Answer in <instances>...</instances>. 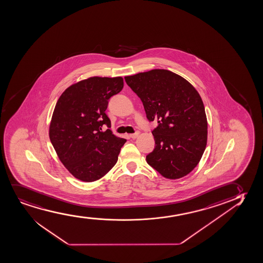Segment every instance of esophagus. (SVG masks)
Returning <instances> with one entry per match:
<instances>
[{
  "mask_svg": "<svg viewBox=\"0 0 263 263\" xmlns=\"http://www.w3.org/2000/svg\"><path fill=\"white\" fill-rule=\"evenodd\" d=\"M140 135V133H133V134H130V137L132 138V139H133V140H135V139H137L138 138V136Z\"/></svg>",
  "mask_w": 263,
  "mask_h": 263,
  "instance_id": "obj_1",
  "label": "esophagus"
}]
</instances>
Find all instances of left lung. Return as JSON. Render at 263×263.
<instances>
[{
  "label": "left lung",
  "instance_id": "left-lung-1",
  "mask_svg": "<svg viewBox=\"0 0 263 263\" xmlns=\"http://www.w3.org/2000/svg\"><path fill=\"white\" fill-rule=\"evenodd\" d=\"M138 95L149 122L155 148L146 156L162 176L176 180L198 164L207 143V119L203 100L191 83L169 70L153 69L124 77Z\"/></svg>",
  "mask_w": 263,
  "mask_h": 263
}]
</instances>
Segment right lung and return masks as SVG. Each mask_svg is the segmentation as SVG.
Segmentation results:
<instances>
[{
    "label": "right lung",
    "instance_id": "add662e5",
    "mask_svg": "<svg viewBox=\"0 0 263 263\" xmlns=\"http://www.w3.org/2000/svg\"><path fill=\"white\" fill-rule=\"evenodd\" d=\"M123 87L122 77H90L68 87L57 101L50 140L61 163L78 180H100L117 163L126 140L102 127H111L105 111Z\"/></svg>",
    "mask_w": 263,
    "mask_h": 263
}]
</instances>
